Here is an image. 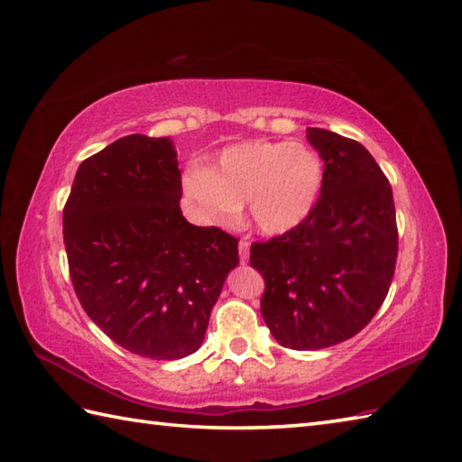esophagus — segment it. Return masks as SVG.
I'll return each instance as SVG.
<instances>
[{"mask_svg": "<svg viewBox=\"0 0 462 462\" xmlns=\"http://www.w3.org/2000/svg\"><path fill=\"white\" fill-rule=\"evenodd\" d=\"M238 252H240V262L246 263L248 262V254H250V244L246 240H240Z\"/></svg>", "mask_w": 462, "mask_h": 462, "instance_id": "1", "label": "esophagus"}]
</instances>
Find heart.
Returning a JSON list of instances; mask_svg holds the SVG:
<instances>
[{"mask_svg": "<svg viewBox=\"0 0 462 462\" xmlns=\"http://www.w3.org/2000/svg\"><path fill=\"white\" fill-rule=\"evenodd\" d=\"M326 166L301 143L246 141L224 149L212 169L182 176V192L204 220L224 222L246 204L262 236H283L310 218L323 190Z\"/></svg>", "mask_w": 462, "mask_h": 462, "instance_id": "b5f03b06", "label": "heart"}]
</instances>
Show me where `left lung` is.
Returning <instances> with one entry per match:
<instances>
[{"label":"left lung","mask_w":462,"mask_h":462,"mask_svg":"<svg viewBox=\"0 0 462 462\" xmlns=\"http://www.w3.org/2000/svg\"><path fill=\"white\" fill-rule=\"evenodd\" d=\"M326 166L310 218L283 236L256 242L250 263L266 290L262 318L280 346L316 351L367 326L385 300L397 262L389 180L357 141L308 129Z\"/></svg>","instance_id":"1"}]
</instances>
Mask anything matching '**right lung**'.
I'll list each match as a JSON object with an SVG mask.
<instances>
[{
	"label": "right lung",
	"mask_w": 462,
	"mask_h": 462,
	"mask_svg": "<svg viewBox=\"0 0 462 462\" xmlns=\"http://www.w3.org/2000/svg\"><path fill=\"white\" fill-rule=\"evenodd\" d=\"M171 136L129 134L77 169L63 240L77 298L116 346L149 359L199 351L238 266V240L194 226Z\"/></svg>",
	"instance_id": "obj_1"
}]
</instances>
